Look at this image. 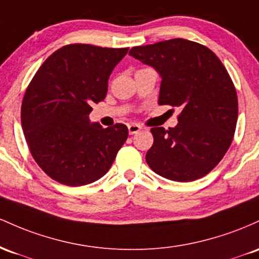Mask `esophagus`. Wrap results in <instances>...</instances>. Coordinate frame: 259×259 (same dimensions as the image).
<instances>
[{
	"mask_svg": "<svg viewBox=\"0 0 259 259\" xmlns=\"http://www.w3.org/2000/svg\"><path fill=\"white\" fill-rule=\"evenodd\" d=\"M141 130H142V127L139 126V124H137V123H131V124H128L130 135H136V133H138Z\"/></svg>",
	"mask_w": 259,
	"mask_h": 259,
	"instance_id": "34e87169",
	"label": "esophagus"
}]
</instances>
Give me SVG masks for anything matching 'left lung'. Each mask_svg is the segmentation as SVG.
I'll return each instance as SVG.
<instances>
[{"label":"left lung","mask_w":259,"mask_h":259,"mask_svg":"<svg viewBox=\"0 0 259 259\" xmlns=\"http://www.w3.org/2000/svg\"><path fill=\"white\" fill-rule=\"evenodd\" d=\"M130 56L160 75L159 105L182 109L176 127L152 128L147 164L171 181L205 176L228 152L239 112L236 91L222 61L205 46L185 39L136 46Z\"/></svg>","instance_id":"8db88e82"}]
</instances>
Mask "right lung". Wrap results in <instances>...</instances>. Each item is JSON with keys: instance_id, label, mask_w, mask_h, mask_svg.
I'll return each instance as SVG.
<instances>
[{"instance_id": "1", "label": "right lung", "mask_w": 259, "mask_h": 259, "mask_svg": "<svg viewBox=\"0 0 259 259\" xmlns=\"http://www.w3.org/2000/svg\"><path fill=\"white\" fill-rule=\"evenodd\" d=\"M128 51L72 44L37 69L22 103V127L31 155L55 181L78 187L103 177L128 137L124 124L91 122L115 66Z\"/></svg>"}]
</instances>
